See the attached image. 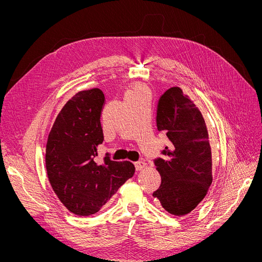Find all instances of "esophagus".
Here are the masks:
<instances>
[{
    "mask_svg": "<svg viewBox=\"0 0 262 262\" xmlns=\"http://www.w3.org/2000/svg\"><path fill=\"white\" fill-rule=\"evenodd\" d=\"M135 167L137 171H141L146 168V163L144 161H137L135 162Z\"/></svg>",
    "mask_w": 262,
    "mask_h": 262,
    "instance_id": "34e87169",
    "label": "esophagus"
}]
</instances>
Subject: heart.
Here are the masks:
<instances>
[{
    "label": "heart",
    "mask_w": 262,
    "mask_h": 262,
    "mask_svg": "<svg viewBox=\"0 0 262 262\" xmlns=\"http://www.w3.org/2000/svg\"><path fill=\"white\" fill-rule=\"evenodd\" d=\"M139 96H148V90L142 85H135L126 92V98H139Z\"/></svg>",
    "instance_id": "obj_1"
}]
</instances>
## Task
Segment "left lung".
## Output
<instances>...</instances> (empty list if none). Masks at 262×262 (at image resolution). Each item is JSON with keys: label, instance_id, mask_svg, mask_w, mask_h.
Listing matches in <instances>:
<instances>
[{"label": "left lung", "instance_id": "left-lung-1", "mask_svg": "<svg viewBox=\"0 0 262 262\" xmlns=\"http://www.w3.org/2000/svg\"><path fill=\"white\" fill-rule=\"evenodd\" d=\"M157 129L170 145L155 159L161 184L153 196L169 213L182 216L193 210L212 183L209 135L200 109L180 87L164 92L157 105Z\"/></svg>", "mask_w": 262, "mask_h": 262}]
</instances>
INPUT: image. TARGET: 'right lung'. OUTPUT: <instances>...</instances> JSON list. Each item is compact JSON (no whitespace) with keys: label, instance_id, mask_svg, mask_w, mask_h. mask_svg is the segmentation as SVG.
I'll use <instances>...</instances> for the list:
<instances>
[{"label":"right lung","instance_id":"add662e5","mask_svg":"<svg viewBox=\"0 0 262 262\" xmlns=\"http://www.w3.org/2000/svg\"><path fill=\"white\" fill-rule=\"evenodd\" d=\"M104 103L99 88L77 92L60 110L48 137L50 184L64 207L80 216L101 210L135 173L130 161H114L108 156L101 164L95 161L98 146L104 141Z\"/></svg>","mask_w":262,"mask_h":262}]
</instances>
